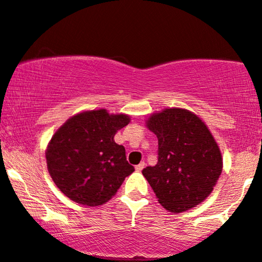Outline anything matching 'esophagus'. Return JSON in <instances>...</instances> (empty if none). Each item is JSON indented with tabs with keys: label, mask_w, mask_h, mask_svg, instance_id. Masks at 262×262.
I'll return each instance as SVG.
<instances>
[{
	"label": "esophagus",
	"mask_w": 262,
	"mask_h": 262,
	"mask_svg": "<svg viewBox=\"0 0 262 262\" xmlns=\"http://www.w3.org/2000/svg\"><path fill=\"white\" fill-rule=\"evenodd\" d=\"M145 162H140V163H139L138 165H135V169H137V171H141L142 169H144V167H145Z\"/></svg>",
	"instance_id": "esophagus-1"
}]
</instances>
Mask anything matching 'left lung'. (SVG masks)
<instances>
[{
  "label": "left lung",
  "instance_id": "8db88e82",
  "mask_svg": "<svg viewBox=\"0 0 262 262\" xmlns=\"http://www.w3.org/2000/svg\"><path fill=\"white\" fill-rule=\"evenodd\" d=\"M147 127L158 139V162L142 169L158 202L171 213L196 207L207 198L223 170L213 135L200 117L183 108L151 116Z\"/></svg>",
  "mask_w": 262,
  "mask_h": 262
}]
</instances>
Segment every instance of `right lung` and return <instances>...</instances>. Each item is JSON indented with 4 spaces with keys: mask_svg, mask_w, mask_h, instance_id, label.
<instances>
[{
    "mask_svg": "<svg viewBox=\"0 0 262 262\" xmlns=\"http://www.w3.org/2000/svg\"><path fill=\"white\" fill-rule=\"evenodd\" d=\"M129 123L125 115L106 110L85 111L71 117L49 142L46 158L51 177L70 200L101 205L134 171L115 134Z\"/></svg>",
    "mask_w": 262,
    "mask_h": 262,
    "instance_id": "add662e5",
    "label": "right lung"
}]
</instances>
